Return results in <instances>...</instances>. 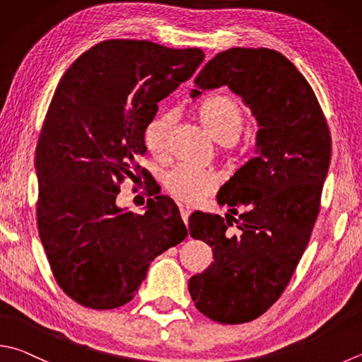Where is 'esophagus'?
<instances>
[{
	"label": "esophagus",
	"mask_w": 362,
	"mask_h": 362,
	"mask_svg": "<svg viewBox=\"0 0 362 362\" xmlns=\"http://www.w3.org/2000/svg\"><path fill=\"white\" fill-rule=\"evenodd\" d=\"M180 211H181V217H182V221H184V223L187 225V221H189V216H190V213H192V209H190L189 206H180Z\"/></svg>",
	"instance_id": "obj_1"
}]
</instances>
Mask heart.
<instances>
[{
  "label": "heart",
  "mask_w": 362,
  "mask_h": 362,
  "mask_svg": "<svg viewBox=\"0 0 362 362\" xmlns=\"http://www.w3.org/2000/svg\"><path fill=\"white\" fill-rule=\"evenodd\" d=\"M197 118L208 134L222 145L223 151H233L238 137L244 131L245 110L236 99L213 98L197 108ZM175 122V113L163 110L156 113L143 132V141L153 156H162L167 149V141ZM167 192L175 200L186 204H195L204 197L213 194L219 186V175L213 170L176 165L163 176Z\"/></svg>",
  "instance_id": "obj_1"
}]
</instances>
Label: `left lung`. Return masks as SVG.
I'll list each match as a JSON object with an SVG mask.
<instances>
[{"mask_svg":"<svg viewBox=\"0 0 362 362\" xmlns=\"http://www.w3.org/2000/svg\"><path fill=\"white\" fill-rule=\"evenodd\" d=\"M221 86L255 115L258 154L217 195L230 214L190 216V236L213 247L214 262L190 277L189 293L204 317L240 325L281 298L308 247L331 162V132L309 81L276 50L217 53L197 75L190 96Z\"/></svg>","mask_w":362,"mask_h":362,"instance_id":"1","label":"left lung"}]
</instances>
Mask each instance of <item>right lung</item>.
I'll return each instance as SVG.
<instances>
[{
  "label": "right lung",
  "instance_id": "1",
  "mask_svg": "<svg viewBox=\"0 0 362 362\" xmlns=\"http://www.w3.org/2000/svg\"><path fill=\"white\" fill-rule=\"evenodd\" d=\"M203 59L200 49L110 39L59 80L36 148L37 228L54 281L83 308L131 301L149 263L187 236L165 195L149 200L145 214L115 202L124 180H146L145 127Z\"/></svg>",
  "mask_w": 362,
  "mask_h": 362
}]
</instances>
